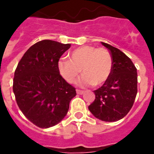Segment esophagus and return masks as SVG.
I'll return each instance as SVG.
<instances>
[{
	"instance_id": "obj_1",
	"label": "esophagus",
	"mask_w": 154,
	"mask_h": 154,
	"mask_svg": "<svg viewBox=\"0 0 154 154\" xmlns=\"http://www.w3.org/2000/svg\"><path fill=\"white\" fill-rule=\"evenodd\" d=\"M76 91H77V94H82L84 93V91H83V90H77Z\"/></svg>"
}]
</instances>
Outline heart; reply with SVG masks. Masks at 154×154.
<instances>
[{"label":"heart","instance_id":"heart-1","mask_svg":"<svg viewBox=\"0 0 154 154\" xmlns=\"http://www.w3.org/2000/svg\"><path fill=\"white\" fill-rule=\"evenodd\" d=\"M112 67V56L107 49L89 45L75 49L70 59H61L58 63L60 74L69 83L74 82L82 70L84 74L77 81L81 86L103 85L111 76Z\"/></svg>","mask_w":154,"mask_h":154}]
</instances>
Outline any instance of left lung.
I'll return each mask as SVG.
<instances>
[{
  "mask_svg": "<svg viewBox=\"0 0 154 154\" xmlns=\"http://www.w3.org/2000/svg\"><path fill=\"white\" fill-rule=\"evenodd\" d=\"M112 56L111 76L98 90L95 99L90 106L91 113L106 122H115L124 118L133 106L137 94V68L131 59L119 49L103 43Z\"/></svg>",
  "mask_w": 154,
  "mask_h": 154,
  "instance_id": "left-lung-1",
  "label": "left lung"
}]
</instances>
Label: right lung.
<instances>
[{
  "label": "right lung",
  "instance_id": "right-lung-1",
  "mask_svg": "<svg viewBox=\"0 0 154 154\" xmlns=\"http://www.w3.org/2000/svg\"><path fill=\"white\" fill-rule=\"evenodd\" d=\"M71 44L39 41L21 59L14 72L13 90L23 115L41 128L55 126L68 113L76 89L60 74L58 62Z\"/></svg>",
  "mask_w": 154,
  "mask_h": 154
}]
</instances>
